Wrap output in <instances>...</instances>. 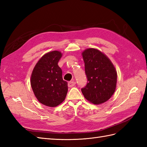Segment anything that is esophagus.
Returning a JSON list of instances; mask_svg holds the SVG:
<instances>
[{
  "instance_id": "obj_1",
  "label": "esophagus",
  "mask_w": 147,
  "mask_h": 147,
  "mask_svg": "<svg viewBox=\"0 0 147 147\" xmlns=\"http://www.w3.org/2000/svg\"><path fill=\"white\" fill-rule=\"evenodd\" d=\"M75 84H76V82H69L68 83V86L69 87H73V86H74V85H75Z\"/></svg>"
}]
</instances>
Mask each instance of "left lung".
<instances>
[{"label": "left lung", "instance_id": "8db88e82", "mask_svg": "<svg viewBox=\"0 0 147 147\" xmlns=\"http://www.w3.org/2000/svg\"><path fill=\"white\" fill-rule=\"evenodd\" d=\"M88 83L82 92L93 104L107 102L114 94L117 85V71L110 59L99 50L90 48L82 52Z\"/></svg>", "mask_w": 147, "mask_h": 147}]
</instances>
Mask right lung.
Here are the masks:
<instances>
[{
    "label": "right lung",
    "mask_w": 147,
    "mask_h": 147,
    "mask_svg": "<svg viewBox=\"0 0 147 147\" xmlns=\"http://www.w3.org/2000/svg\"><path fill=\"white\" fill-rule=\"evenodd\" d=\"M62 56L60 51L46 53L37 62L31 76V86L39 102L48 107L61 104L66 96L67 83L62 79L58 62Z\"/></svg>",
    "instance_id": "obj_1"
}]
</instances>
